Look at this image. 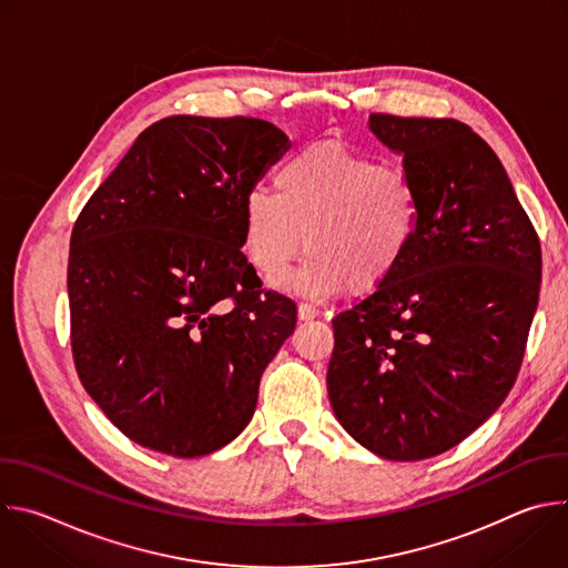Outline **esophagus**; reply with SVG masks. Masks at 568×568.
I'll use <instances>...</instances> for the list:
<instances>
[{
	"label": "esophagus",
	"mask_w": 568,
	"mask_h": 568,
	"mask_svg": "<svg viewBox=\"0 0 568 568\" xmlns=\"http://www.w3.org/2000/svg\"><path fill=\"white\" fill-rule=\"evenodd\" d=\"M314 316H318V307L316 305H312V303H301L298 305V318L301 321H307V318H314Z\"/></svg>",
	"instance_id": "34e87169"
}]
</instances>
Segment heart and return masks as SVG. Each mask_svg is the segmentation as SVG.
I'll list each match as a JSON object with an SVG mask.
<instances>
[{
    "mask_svg": "<svg viewBox=\"0 0 568 568\" xmlns=\"http://www.w3.org/2000/svg\"><path fill=\"white\" fill-rule=\"evenodd\" d=\"M272 191L245 200V252L263 276L276 278L301 256L305 237L310 258L276 281L294 292L371 294L390 281L418 237L423 195L414 175L339 141L296 152L276 171Z\"/></svg>",
    "mask_w": 568,
    "mask_h": 568,
    "instance_id": "obj_1",
    "label": "heart"
}]
</instances>
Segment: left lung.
Masks as SVG:
<instances>
[{
	"instance_id": "obj_1",
	"label": "left lung",
	"mask_w": 568,
	"mask_h": 568,
	"mask_svg": "<svg viewBox=\"0 0 568 568\" xmlns=\"http://www.w3.org/2000/svg\"><path fill=\"white\" fill-rule=\"evenodd\" d=\"M404 154L423 217L409 256L333 318L328 395L344 429L388 460L443 454L510 393L539 301L541 247L495 150L454 119L371 114Z\"/></svg>"
}]
</instances>
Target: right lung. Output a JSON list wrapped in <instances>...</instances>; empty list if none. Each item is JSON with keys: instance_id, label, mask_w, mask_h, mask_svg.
Listing matches in <instances>:
<instances>
[{"instance_id": "right-lung-1", "label": "right lung", "mask_w": 568, "mask_h": 568, "mask_svg": "<svg viewBox=\"0 0 568 568\" xmlns=\"http://www.w3.org/2000/svg\"><path fill=\"white\" fill-rule=\"evenodd\" d=\"M285 150V132L263 119H161L73 224V364L141 447L204 456L254 416L296 303L263 287L242 254V209Z\"/></svg>"}]
</instances>
